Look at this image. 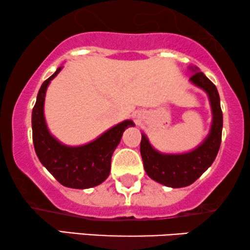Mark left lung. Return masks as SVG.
<instances>
[{
    "label": "left lung",
    "instance_id": "8db88e82",
    "mask_svg": "<svg viewBox=\"0 0 250 250\" xmlns=\"http://www.w3.org/2000/svg\"><path fill=\"white\" fill-rule=\"evenodd\" d=\"M189 69L194 71L189 81L205 91L210 100L212 125L207 138L190 152L170 154L157 151L142 134L141 154L145 172L154 181L170 188L187 187L195 182L212 165L222 143L223 112L216 85L198 68Z\"/></svg>",
    "mask_w": 250,
    "mask_h": 250
}]
</instances>
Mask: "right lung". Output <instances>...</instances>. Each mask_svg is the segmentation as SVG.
Listing matches in <instances>:
<instances>
[{"label":"right lung","mask_w":250,"mask_h":250,"mask_svg":"<svg viewBox=\"0 0 250 250\" xmlns=\"http://www.w3.org/2000/svg\"><path fill=\"white\" fill-rule=\"evenodd\" d=\"M61 69L62 67L58 68L47 78L38 92L32 110L34 150L40 163L62 186L75 189L92 188L108 178L113 152L121 141L123 131L135 125L131 120H125L94 141L80 146H68L60 143L47 128L43 104L47 86Z\"/></svg>","instance_id":"1"}]
</instances>
